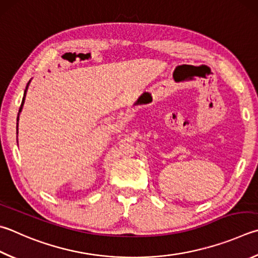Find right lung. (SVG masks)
<instances>
[{"label": "right lung", "mask_w": 258, "mask_h": 258, "mask_svg": "<svg viewBox=\"0 0 258 258\" xmlns=\"http://www.w3.org/2000/svg\"><path fill=\"white\" fill-rule=\"evenodd\" d=\"M29 84V83H28ZM28 84H27V87H28ZM26 92H27V88H26V90H25V95H23V99H22V102H21V106H20V109H19V113H20L21 111V109H22V105H23V102H25V97H26ZM19 118V117H18ZM18 120V119H17ZM17 127H18V124H17Z\"/></svg>", "instance_id": "right-lung-1"}]
</instances>
